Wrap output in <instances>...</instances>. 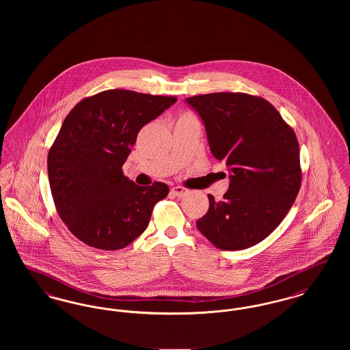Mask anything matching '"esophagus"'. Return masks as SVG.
<instances>
[{"mask_svg": "<svg viewBox=\"0 0 350 350\" xmlns=\"http://www.w3.org/2000/svg\"><path fill=\"white\" fill-rule=\"evenodd\" d=\"M187 193H189V190H187L186 187H183V186H174V187H172V194L176 196V197H178V198H183Z\"/></svg>", "mask_w": 350, "mask_h": 350, "instance_id": "esophagus-1", "label": "esophagus"}]
</instances>
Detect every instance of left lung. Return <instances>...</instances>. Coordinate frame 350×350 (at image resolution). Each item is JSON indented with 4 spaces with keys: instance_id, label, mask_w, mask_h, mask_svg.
<instances>
[{
    "instance_id": "left-lung-1",
    "label": "left lung",
    "mask_w": 350,
    "mask_h": 350,
    "mask_svg": "<svg viewBox=\"0 0 350 350\" xmlns=\"http://www.w3.org/2000/svg\"><path fill=\"white\" fill-rule=\"evenodd\" d=\"M186 102L202 118L213 154L232 172L223 200L207 196L208 211L197 227L219 250H247L281 224L299 193L297 135L257 96L220 92Z\"/></svg>"
}]
</instances>
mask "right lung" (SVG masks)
<instances>
[{"label": "right lung", "instance_id": "add662e5", "mask_svg": "<svg viewBox=\"0 0 350 350\" xmlns=\"http://www.w3.org/2000/svg\"><path fill=\"white\" fill-rule=\"evenodd\" d=\"M177 100L110 89L80 100L49 150L47 167L56 211L86 245L126 248L146 231L152 210L164 200V183L139 186L122 167L143 126Z\"/></svg>", "mask_w": 350, "mask_h": 350}]
</instances>
